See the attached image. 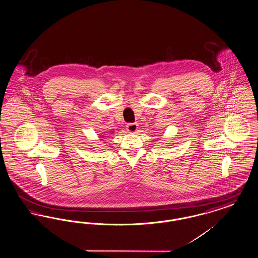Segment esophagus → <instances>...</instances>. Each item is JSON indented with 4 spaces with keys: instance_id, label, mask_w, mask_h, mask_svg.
<instances>
[{
    "instance_id": "esophagus-1",
    "label": "esophagus",
    "mask_w": 258,
    "mask_h": 258,
    "mask_svg": "<svg viewBox=\"0 0 258 258\" xmlns=\"http://www.w3.org/2000/svg\"><path fill=\"white\" fill-rule=\"evenodd\" d=\"M137 130H138V124H135V123H130V124H126V131L131 134L136 133Z\"/></svg>"
}]
</instances>
